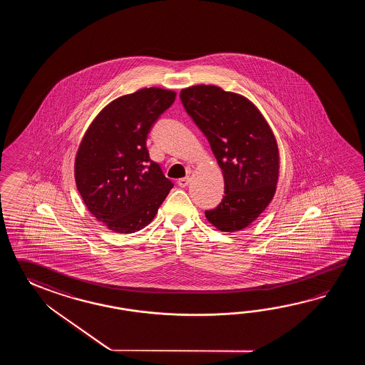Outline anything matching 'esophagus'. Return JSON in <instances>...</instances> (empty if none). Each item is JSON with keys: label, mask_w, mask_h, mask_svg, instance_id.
<instances>
[{"label": "esophagus", "mask_w": 365, "mask_h": 365, "mask_svg": "<svg viewBox=\"0 0 365 365\" xmlns=\"http://www.w3.org/2000/svg\"><path fill=\"white\" fill-rule=\"evenodd\" d=\"M189 181H190L189 178H182V179H180L179 181H178V184H179L180 187H185V186H187V184H189Z\"/></svg>", "instance_id": "1"}]
</instances>
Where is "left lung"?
Returning a JSON list of instances; mask_svg holds the SVG:
<instances>
[{"mask_svg":"<svg viewBox=\"0 0 365 365\" xmlns=\"http://www.w3.org/2000/svg\"><path fill=\"white\" fill-rule=\"evenodd\" d=\"M180 99L206 135L225 178L223 200L205 215L223 232L247 228L277 190L279 151L270 126L245 96L217 86L182 88Z\"/></svg>","mask_w":365,"mask_h":365,"instance_id":"1","label":"left lung"}]
</instances>
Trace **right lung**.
<instances>
[{
	"instance_id": "obj_1",
	"label": "right lung",
	"mask_w": 365,
	"mask_h": 365,
	"mask_svg": "<svg viewBox=\"0 0 365 365\" xmlns=\"http://www.w3.org/2000/svg\"><path fill=\"white\" fill-rule=\"evenodd\" d=\"M175 98V91L159 87L117 98L95 117L78 148V192L113 232L134 233L150 225L173 187L150 159L146 140Z\"/></svg>"
}]
</instances>
